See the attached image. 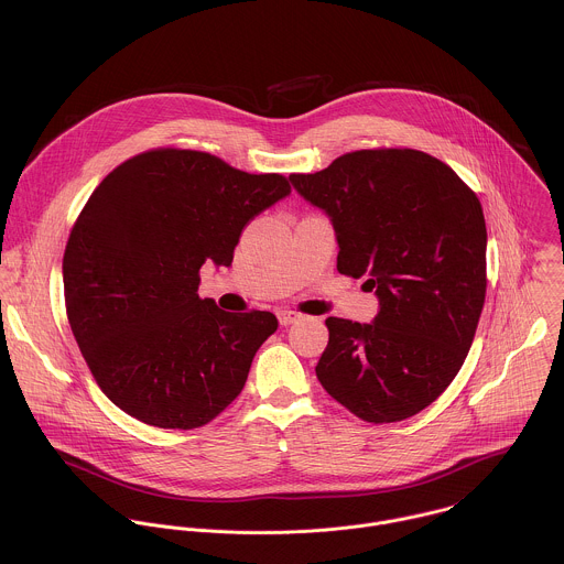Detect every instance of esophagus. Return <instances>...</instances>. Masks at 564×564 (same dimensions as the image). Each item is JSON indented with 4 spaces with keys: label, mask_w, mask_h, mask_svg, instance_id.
Wrapping results in <instances>:
<instances>
[{
    "label": "esophagus",
    "mask_w": 564,
    "mask_h": 564,
    "mask_svg": "<svg viewBox=\"0 0 564 564\" xmlns=\"http://www.w3.org/2000/svg\"><path fill=\"white\" fill-rule=\"evenodd\" d=\"M300 313H295V311H280L278 313V319H280V325H291V323L300 322Z\"/></svg>",
    "instance_id": "obj_1"
}]
</instances>
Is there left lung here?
Wrapping results in <instances>:
<instances>
[{
    "instance_id": "1",
    "label": "left lung",
    "mask_w": 564,
    "mask_h": 564,
    "mask_svg": "<svg viewBox=\"0 0 564 564\" xmlns=\"http://www.w3.org/2000/svg\"><path fill=\"white\" fill-rule=\"evenodd\" d=\"M329 217L343 275L367 278L371 323L327 317L315 367L323 389L369 423L403 421L460 371L486 295V224L478 195L416 150H360L317 173L289 175Z\"/></svg>"
}]
</instances>
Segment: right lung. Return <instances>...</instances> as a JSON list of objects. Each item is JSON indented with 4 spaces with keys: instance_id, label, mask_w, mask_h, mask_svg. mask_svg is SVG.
<instances>
[{
    "instance_id": "1",
    "label": "right lung",
    "mask_w": 564,
    "mask_h": 564,
    "mask_svg": "<svg viewBox=\"0 0 564 564\" xmlns=\"http://www.w3.org/2000/svg\"><path fill=\"white\" fill-rule=\"evenodd\" d=\"M289 193L280 173L173 148L101 180L69 235L63 282L72 332L110 402L148 425L193 430L239 398L278 319L202 300L199 269L230 267L242 228Z\"/></svg>"
}]
</instances>
